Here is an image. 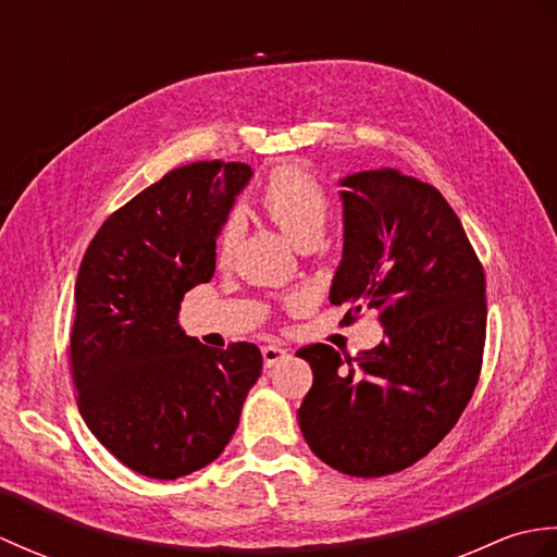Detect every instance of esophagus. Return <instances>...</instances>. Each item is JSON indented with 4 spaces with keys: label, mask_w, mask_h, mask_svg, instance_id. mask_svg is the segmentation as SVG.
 I'll list each match as a JSON object with an SVG mask.
<instances>
[{
    "label": "esophagus",
    "mask_w": 557,
    "mask_h": 557,
    "mask_svg": "<svg viewBox=\"0 0 557 557\" xmlns=\"http://www.w3.org/2000/svg\"><path fill=\"white\" fill-rule=\"evenodd\" d=\"M260 351H263V363L268 366V369H270V366H275L282 359L289 357V351L285 347H280V345H265Z\"/></svg>",
    "instance_id": "esophagus-1"
}]
</instances>
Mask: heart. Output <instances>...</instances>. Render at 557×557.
<instances>
[{
  "label": "heart",
  "mask_w": 557,
  "mask_h": 557,
  "mask_svg": "<svg viewBox=\"0 0 557 557\" xmlns=\"http://www.w3.org/2000/svg\"><path fill=\"white\" fill-rule=\"evenodd\" d=\"M260 206H263L268 220L299 248L321 239L330 215V200L323 186L294 164H285L270 174L263 194H260ZM236 236H239L236 220L224 222L218 236L220 258H230Z\"/></svg>",
  "instance_id": "1"
}]
</instances>
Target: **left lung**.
Returning a JSON list of instances; mask_svg holds the SVG:
<instances>
[{"mask_svg": "<svg viewBox=\"0 0 557 557\" xmlns=\"http://www.w3.org/2000/svg\"><path fill=\"white\" fill-rule=\"evenodd\" d=\"M339 186L345 246L330 304L381 311L385 339L354 361L327 345L301 347L313 385L297 419L315 457L373 479L429 455L465 411L486 342V280L431 184L383 168Z\"/></svg>", "mask_w": 557, "mask_h": 557, "instance_id": "obj_1", "label": "left lung"}]
</instances>
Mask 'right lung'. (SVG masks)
Segmentation results:
<instances>
[{
	"label": "right lung",
	"instance_id": "obj_1",
	"mask_svg": "<svg viewBox=\"0 0 557 557\" xmlns=\"http://www.w3.org/2000/svg\"><path fill=\"white\" fill-rule=\"evenodd\" d=\"M253 170L194 162L102 222L76 280L71 375L78 411L110 453L148 479L208 467L239 425L260 349H212L180 325L184 294L215 272V246Z\"/></svg>",
	"mask_w": 557,
	"mask_h": 557
}]
</instances>
